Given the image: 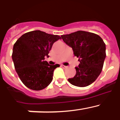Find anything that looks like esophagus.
<instances>
[{
    "label": "esophagus",
    "instance_id": "obj_1",
    "mask_svg": "<svg viewBox=\"0 0 120 120\" xmlns=\"http://www.w3.org/2000/svg\"><path fill=\"white\" fill-rule=\"evenodd\" d=\"M61 67H62L63 68H68L67 66H65V65H61Z\"/></svg>",
    "mask_w": 120,
    "mask_h": 120
}]
</instances>
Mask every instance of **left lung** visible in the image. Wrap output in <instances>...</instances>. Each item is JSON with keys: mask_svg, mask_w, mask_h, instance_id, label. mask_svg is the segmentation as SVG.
Here are the masks:
<instances>
[{"mask_svg": "<svg viewBox=\"0 0 120 120\" xmlns=\"http://www.w3.org/2000/svg\"><path fill=\"white\" fill-rule=\"evenodd\" d=\"M65 44L73 49L75 56L79 58L76 74L68 79L73 85L85 87L93 83L101 73L106 58V45L98 35L79 31L61 36Z\"/></svg>", "mask_w": 120, "mask_h": 120, "instance_id": "8db88e82", "label": "left lung"}]
</instances>
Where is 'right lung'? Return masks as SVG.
Wrapping results in <instances>:
<instances>
[{
    "mask_svg": "<svg viewBox=\"0 0 120 120\" xmlns=\"http://www.w3.org/2000/svg\"><path fill=\"white\" fill-rule=\"evenodd\" d=\"M59 39L61 37L57 35L34 30L23 34L15 43L12 54L15 69L23 84L30 90H43L52 81L54 70L59 65H49L44 59Z\"/></svg>",
    "mask_w": 120,
    "mask_h": 120,
    "instance_id": "right-lung-1",
    "label": "right lung"
}]
</instances>
